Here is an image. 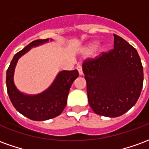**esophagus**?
Here are the masks:
<instances>
[{
  "instance_id": "34e87169",
  "label": "esophagus",
  "mask_w": 149,
  "mask_h": 149,
  "mask_svg": "<svg viewBox=\"0 0 149 149\" xmlns=\"http://www.w3.org/2000/svg\"><path fill=\"white\" fill-rule=\"evenodd\" d=\"M77 69L78 70V72H79V74L82 75L83 74V71H82V66L81 65H78L77 67Z\"/></svg>"
}]
</instances>
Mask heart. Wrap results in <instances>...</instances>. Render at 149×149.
I'll return each mask as SVG.
<instances>
[{"mask_svg": "<svg viewBox=\"0 0 149 149\" xmlns=\"http://www.w3.org/2000/svg\"><path fill=\"white\" fill-rule=\"evenodd\" d=\"M97 45H98V43H97V41H93V42L88 44L87 47H86V49H85V52H88V53H91L92 52H93L94 50L96 49V48L97 47ZM104 50H105V47H104V46L100 47V52H104Z\"/></svg>", "mask_w": 149, "mask_h": 149, "instance_id": "heart-1", "label": "heart"}]
</instances>
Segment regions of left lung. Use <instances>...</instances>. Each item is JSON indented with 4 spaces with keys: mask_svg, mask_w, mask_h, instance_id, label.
I'll list each match as a JSON object with an SVG mask.
<instances>
[{
    "mask_svg": "<svg viewBox=\"0 0 149 149\" xmlns=\"http://www.w3.org/2000/svg\"><path fill=\"white\" fill-rule=\"evenodd\" d=\"M114 36V49L83 63L89 105L98 115L116 117L134 106L143 87L144 73L135 48Z\"/></svg>",
    "mask_w": 149,
    "mask_h": 149,
    "instance_id": "8db88e82",
    "label": "left lung"
}]
</instances>
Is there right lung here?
Instances as JSON below:
<instances>
[{"label":"right lung","instance_id":"1","mask_svg":"<svg viewBox=\"0 0 149 149\" xmlns=\"http://www.w3.org/2000/svg\"><path fill=\"white\" fill-rule=\"evenodd\" d=\"M49 39L36 40L15 54L6 72V85L8 97L18 112L30 120L41 121L59 116L66 106L68 93L72 82L78 77L77 69L59 72L51 86L37 95H26L15 86L13 75L18 59L33 47L49 41Z\"/></svg>","mask_w":149,"mask_h":149}]
</instances>
